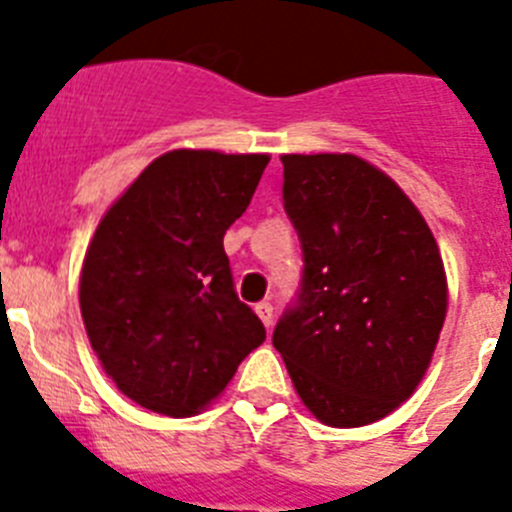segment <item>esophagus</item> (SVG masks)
<instances>
[{"label": "esophagus", "mask_w": 512, "mask_h": 512, "mask_svg": "<svg viewBox=\"0 0 512 512\" xmlns=\"http://www.w3.org/2000/svg\"><path fill=\"white\" fill-rule=\"evenodd\" d=\"M256 315H259L261 323L269 328V325L274 323V305H271V302H259V305H256Z\"/></svg>", "instance_id": "1"}]
</instances>
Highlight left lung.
I'll use <instances>...</instances> for the list:
<instances>
[{"label":"left lung","instance_id":"left-lung-1","mask_svg":"<svg viewBox=\"0 0 512 512\" xmlns=\"http://www.w3.org/2000/svg\"><path fill=\"white\" fill-rule=\"evenodd\" d=\"M302 277L271 343L312 415L374 423L408 400L446 318L431 228L390 176L351 153L282 156Z\"/></svg>","mask_w":512,"mask_h":512}]
</instances>
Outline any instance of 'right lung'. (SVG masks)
Wrapping results in <instances>:
<instances>
[{"label": "right lung", "instance_id": "right-lung-1", "mask_svg": "<svg viewBox=\"0 0 512 512\" xmlns=\"http://www.w3.org/2000/svg\"><path fill=\"white\" fill-rule=\"evenodd\" d=\"M266 164L261 153H164L94 233L81 318L117 390L153 413L202 410L264 343V323L235 295L223 235Z\"/></svg>", "mask_w": 512, "mask_h": 512}]
</instances>
